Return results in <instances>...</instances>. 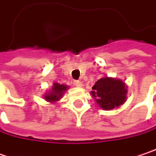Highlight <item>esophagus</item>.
<instances>
[{
	"instance_id": "34e87169",
	"label": "esophagus",
	"mask_w": 156,
	"mask_h": 156,
	"mask_svg": "<svg viewBox=\"0 0 156 156\" xmlns=\"http://www.w3.org/2000/svg\"><path fill=\"white\" fill-rule=\"evenodd\" d=\"M74 85H76L77 87H82L83 83H82L81 81H79V80H75V81H74Z\"/></svg>"
}]
</instances>
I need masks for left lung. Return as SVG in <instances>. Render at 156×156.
<instances>
[{
  "label": "left lung",
  "instance_id": "obj_1",
  "mask_svg": "<svg viewBox=\"0 0 156 156\" xmlns=\"http://www.w3.org/2000/svg\"><path fill=\"white\" fill-rule=\"evenodd\" d=\"M91 95L104 110H112L123 105L127 98V86L120 79L105 77L92 86Z\"/></svg>",
  "mask_w": 156,
  "mask_h": 156
}]
</instances>
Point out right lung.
<instances>
[{"label":"right lung","mask_w":156,"mask_h":156,"mask_svg":"<svg viewBox=\"0 0 156 156\" xmlns=\"http://www.w3.org/2000/svg\"><path fill=\"white\" fill-rule=\"evenodd\" d=\"M69 89V86L66 85H61L55 82L51 89L48 92L44 93V98L50 103H56L63 98L65 92Z\"/></svg>","instance_id":"1"}]
</instances>
